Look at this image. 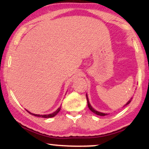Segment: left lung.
I'll return each mask as SVG.
<instances>
[{
	"label": "left lung",
	"mask_w": 149,
	"mask_h": 149,
	"mask_svg": "<svg viewBox=\"0 0 149 149\" xmlns=\"http://www.w3.org/2000/svg\"><path fill=\"white\" fill-rule=\"evenodd\" d=\"M86 99H87V102H88V106L89 109L91 110V111L92 112H93V113H94L95 114H96V115H100V116H105V115H107V114H106V113H100V112H99V111H95V110L94 109V108H93V107H92L91 104H90V102H89L88 98V96H87V95H86ZM131 100H132V98H131V100H130L129 101H128V102L127 103H126L125 106L128 105V104H130V102H131Z\"/></svg>",
	"instance_id": "left-lung-1"
}]
</instances>
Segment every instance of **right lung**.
Returning a JSON list of instances; mask_svg holds the SVG:
<instances>
[{"label": "right lung", "mask_w": 149, "mask_h": 149, "mask_svg": "<svg viewBox=\"0 0 149 149\" xmlns=\"http://www.w3.org/2000/svg\"><path fill=\"white\" fill-rule=\"evenodd\" d=\"M60 110H61V106L59 108H58L57 110H56V111L55 112H54V113H52V114H49V115H36V114H33V113H31L30 112H29L28 111H26L28 112L30 114H31V115H34V116H36V117H43V118H49V117H54L55 115H56V114H58V112L60 111Z\"/></svg>", "instance_id": "add662e5"}]
</instances>
